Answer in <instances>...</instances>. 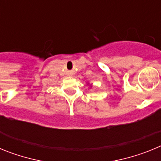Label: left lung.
<instances>
[{"label":"left lung","instance_id":"obj_1","mask_svg":"<svg viewBox=\"0 0 161 161\" xmlns=\"http://www.w3.org/2000/svg\"><path fill=\"white\" fill-rule=\"evenodd\" d=\"M88 85H89V84H88ZM90 87H92V86H90Z\"/></svg>","mask_w":161,"mask_h":161}]
</instances>
